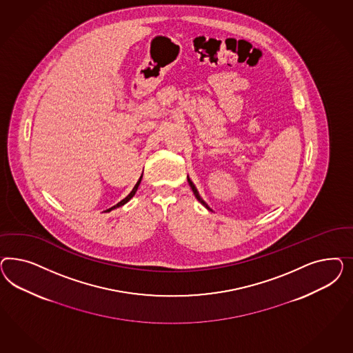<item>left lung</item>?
<instances>
[{
  "instance_id": "left-lung-1",
  "label": "left lung",
  "mask_w": 353,
  "mask_h": 353,
  "mask_svg": "<svg viewBox=\"0 0 353 353\" xmlns=\"http://www.w3.org/2000/svg\"><path fill=\"white\" fill-rule=\"evenodd\" d=\"M188 182H189V185H190V188H192V192H194V195H195V198H196V199H198V201H199V202H201V203L203 204L204 207H205V208H207V210H210V211H211V208H210V207H208V204L205 203V202H204L203 199H202V198H201V195H199V192H198V190H196V188H195V185H194V183H192V180H190V179H189V177H188Z\"/></svg>"
}]
</instances>
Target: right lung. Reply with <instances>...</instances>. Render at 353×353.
Instances as JSON below:
<instances>
[{"mask_svg":"<svg viewBox=\"0 0 353 353\" xmlns=\"http://www.w3.org/2000/svg\"><path fill=\"white\" fill-rule=\"evenodd\" d=\"M141 180H142V176L139 177V181H137V183L134 185V188L132 189V192H129L128 195L123 199V201H120L118 204H115L114 207H111V208H108V210H106L105 212H110V211H112V210H115V208H118V207H121V205H124V204L127 203V202H129L133 196H134V194H136V192H137V189H139V183H141Z\"/></svg>","mask_w":353,"mask_h":353,"instance_id":"obj_1","label":"right lung"}]
</instances>
